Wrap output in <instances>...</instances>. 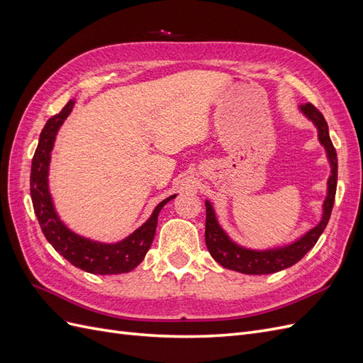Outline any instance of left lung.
<instances>
[{
    "mask_svg": "<svg viewBox=\"0 0 363 363\" xmlns=\"http://www.w3.org/2000/svg\"><path fill=\"white\" fill-rule=\"evenodd\" d=\"M301 113L311 119L313 125L318 130V139H320L321 145L325 148L328 163H330L332 174L327 182V196L323 204V216L321 221L318 223L309 232L304 233L294 242L268 248V250H251L242 245L236 244L235 240L228 238L224 232V228L219 225L213 206L211 201L206 200V245L211 256L219 263V265L238 271L242 274H251V276H262V274H272L281 269H286L296 262L301 260L307 251H311L316 240L323 235L324 228L330 219L332 208L335 204V195H336V184H337V157L336 150L328 135V125L323 113L318 111L315 106L311 103H306L300 106Z\"/></svg>",
    "mask_w": 363,
    "mask_h": 363,
    "instance_id": "1",
    "label": "left lung"
}]
</instances>
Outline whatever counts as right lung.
I'll list each match as a JSON object with an SVG mask.
<instances>
[{
  "label": "right lung",
  "instance_id": "obj_1",
  "mask_svg": "<svg viewBox=\"0 0 363 363\" xmlns=\"http://www.w3.org/2000/svg\"><path fill=\"white\" fill-rule=\"evenodd\" d=\"M75 101L69 100L60 113L51 116L45 127L42 128L39 144L31 162L30 174V194L35 213L40 224L42 233L60 256H63L74 267L91 274L111 276L135 269L144 260L156 235L157 216L162 207L175 199V195L160 201L151 216L133 233L115 244H104L98 240L87 239L74 233L62 223L56 208H54L51 194L48 189V171L51 151L56 140L57 131L65 119L72 112Z\"/></svg>",
  "mask_w": 363,
  "mask_h": 363
}]
</instances>
